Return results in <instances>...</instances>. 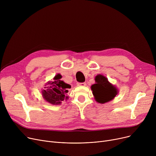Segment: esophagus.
<instances>
[{
	"instance_id": "esophagus-1",
	"label": "esophagus",
	"mask_w": 156,
	"mask_h": 156,
	"mask_svg": "<svg viewBox=\"0 0 156 156\" xmlns=\"http://www.w3.org/2000/svg\"><path fill=\"white\" fill-rule=\"evenodd\" d=\"M78 86H81V87H83L86 85V83H77Z\"/></svg>"
}]
</instances>
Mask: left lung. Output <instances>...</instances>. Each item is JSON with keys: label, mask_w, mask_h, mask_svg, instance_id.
<instances>
[{"label": "left lung", "mask_w": 156, "mask_h": 156, "mask_svg": "<svg viewBox=\"0 0 156 156\" xmlns=\"http://www.w3.org/2000/svg\"><path fill=\"white\" fill-rule=\"evenodd\" d=\"M95 81L96 83L91 86V90L97 102L100 104L108 102L118 94L117 88L111 84L105 76L98 75L95 76Z\"/></svg>", "instance_id": "left-lung-1"}]
</instances>
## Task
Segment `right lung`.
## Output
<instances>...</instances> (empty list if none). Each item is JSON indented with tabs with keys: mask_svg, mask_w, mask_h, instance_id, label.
Wrapping results in <instances>:
<instances>
[{
	"mask_svg": "<svg viewBox=\"0 0 156 156\" xmlns=\"http://www.w3.org/2000/svg\"><path fill=\"white\" fill-rule=\"evenodd\" d=\"M61 78L60 74H57L54 80L48 81L45 83L44 89L42 90L44 99L52 105L61 104L63 101L68 99L66 94L69 88H71V85L64 82L61 80Z\"/></svg>",
	"mask_w": 156,
	"mask_h": 156,
	"instance_id": "right-lung-1",
	"label": "right lung"
}]
</instances>
